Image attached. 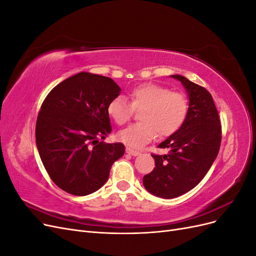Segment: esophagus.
<instances>
[{"label": "esophagus", "instance_id": "esophagus-1", "mask_svg": "<svg viewBox=\"0 0 256 256\" xmlns=\"http://www.w3.org/2000/svg\"><path fill=\"white\" fill-rule=\"evenodd\" d=\"M126 152L129 154H131V156H138V154H141L138 150H134V148H130V147H127V148H126Z\"/></svg>", "mask_w": 256, "mask_h": 256}]
</instances>
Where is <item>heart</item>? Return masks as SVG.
Instances as JSON below:
<instances>
[{
    "mask_svg": "<svg viewBox=\"0 0 256 256\" xmlns=\"http://www.w3.org/2000/svg\"><path fill=\"white\" fill-rule=\"evenodd\" d=\"M130 104L122 96H115L108 104L106 112L122 126L141 110L138 122L120 131L118 138L130 147H141L159 136H168L182 127L189 112V100L184 92L157 83H143L129 92Z\"/></svg>",
    "mask_w": 256,
    "mask_h": 256,
    "instance_id": "b5f03b06",
    "label": "heart"
}]
</instances>
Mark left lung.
<instances>
[{
	"mask_svg": "<svg viewBox=\"0 0 256 256\" xmlns=\"http://www.w3.org/2000/svg\"><path fill=\"white\" fill-rule=\"evenodd\" d=\"M172 76L188 92L189 112L182 127L158 145L168 148V154H152L156 166L143 177L145 189L164 198L180 196L203 180L218 156L222 138L210 92L182 76Z\"/></svg>",
	"mask_w": 256,
	"mask_h": 256,
	"instance_id": "8db88e82",
	"label": "left lung"
}]
</instances>
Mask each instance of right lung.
I'll use <instances>...</instances> for the list:
<instances>
[{
  "instance_id": "add662e5",
  "label": "right lung",
  "mask_w": 256,
  "mask_h": 256,
  "mask_svg": "<svg viewBox=\"0 0 256 256\" xmlns=\"http://www.w3.org/2000/svg\"><path fill=\"white\" fill-rule=\"evenodd\" d=\"M120 88L111 78L79 72L44 98L36 122L42 164L58 188L83 196L102 188L124 152L122 143L99 142L111 134L108 104Z\"/></svg>"
}]
</instances>
